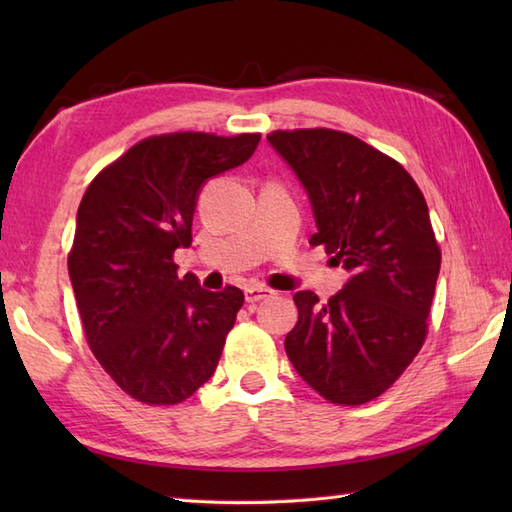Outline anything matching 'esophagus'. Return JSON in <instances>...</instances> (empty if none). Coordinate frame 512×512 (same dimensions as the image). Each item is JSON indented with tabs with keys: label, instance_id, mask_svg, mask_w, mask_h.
I'll return each instance as SVG.
<instances>
[{
	"label": "esophagus",
	"instance_id": "esophagus-1",
	"mask_svg": "<svg viewBox=\"0 0 512 512\" xmlns=\"http://www.w3.org/2000/svg\"><path fill=\"white\" fill-rule=\"evenodd\" d=\"M244 292H246V303H257V301H262V299H268V297L275 295V290H270V288H266L262 284L248 286Z\"/></svg>",
	"mask_w": 512,
	"mask_h": 512
}]
</instances>
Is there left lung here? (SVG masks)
Returning a JSON list of instances; mask_svg holds the SVG:
<instances>
[{
  "mask_svg": "<svg viewBox=\"0 0 512 512\" xmlns=\"http://www.w3.org/2000/svg\"><path fill=\"white\" fill-rule=\"evenodd\" d=\"M297 173L325 246L350 273L328 303L295 295L299 321L286 354L306 383L334 405H365L396 383L427 339L440 273L429 209L405 167L336 129L268 134Z\"/></svg>",
  "mask_w": 512,
  "mask_h": 512,
  "instance_id": "obj_1",
  "label": "left lung"
}]
</instances>
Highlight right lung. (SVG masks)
I'll return each mask as SVG.
<instances>
[{"mask_svg":"<svg viewBox=\"0 0 512 512\" xmlns=\"http://www.w3.org/2000/svg\"><path fill=\"white\" fill-rule=\"evenodd\" d=\"M262 134L173 132L129 147L76 213L68 270L85 339L127 396L178 405L215 372L244 292L178 277L202 184L255 154Z\"/></svg>","mask_w":512,"mask_h":512,"instance_id":"add662e5","label":"right lung"}]
</instances>
